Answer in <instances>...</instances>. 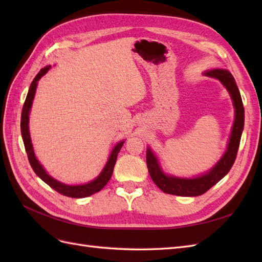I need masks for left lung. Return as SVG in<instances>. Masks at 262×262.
Returning <instances> with one entry per match:
<instances>
[{
    "label": "left lung",
    "mask_w": 262,
    "mask_h": 262,
    "mask_svg": "<svg viewBox=\"0 0 262 262\" xmlns=\"http://www.w3.org/2000/svg\"><path fill=\"white\" fill-rule=\"evenodd\" d=\"M204 75L217 78L225 86V89L228 91L233 100V105L235 108V120L227 144V149L221 160L216 163V165L207 173L195 178H180L166 175L165 172H163L156 156L152 152V149L147 147L146 164L149 176L155 182V185L165 193L181 196L201 195L207 192L214 185H216L225 175H227V172L231 170L236 160L245 121V110L239 90L236 85L233 75L227 70L214 69L205 72Z\"/></svg>",
    "instance_id": "8db88e82"
}]
</instances>
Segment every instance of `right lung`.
<instances>
[{
	"label": "right lung",
	"mask_w": 262,
	"mask_h": 262,
	"mask_svg": "<svg viewBox=\"0 0 262 262\" xmlns=\"http://www.w3.org/2000/svg\"><path fill=\"white\" fill-rule=\"evenodd\" d=\"M49 69H50V67H46V68L41 69L40 71H39V73L36 75V77L34 78V81L31 82L26 100H25V102H24L23 110H21L20 131H21L24 145H25V149H26V153H27V156H28V161L30 163L31 168H33L34 171L36 172V175L40 179H42L47 185L50 186L52 189H54L57 192H59L63 195H66V196H70V198H86V196H90L94 193L100 191V190L107 185V182L109 181V179L112 178L115 164H116V161H117L118 153L120 152V149H121V147L124 143V141H120L119 143H117V145L113 148L112 153H110L108 162L106 163L104 169H102L101 172L99 173V176L96 179H94L91 182H89V184L69 186V185H66V184H62V182L53 179L50 175H48V173H47V171L43 169V167L40 165V163L38 162V160L35 156L33 144H31V140H30L28 122H29V112H30L31 105H33V100H34V97H35V93H36V89H37V85H38V81L40 80V78L47 72H48Z\"/></svg>",
	"instance_id": "right-lung-1"
}]
</instances>
